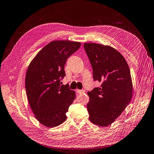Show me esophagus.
Listing matches in <instances>:
<instances>
[{
    "label": "esophagus",
    "mask_w": 154,
    "mask_h": 154,
    "mask_svg": "<svg viewBox=\"0 0 154 154\" xmlns=\"http://www.w3.org/2000/svg\"><path fill=\"white\" fill-rule=\"evenodd\" d=\"M77 92L78 94H84L85 92V90H77Z\"/></svg>",
    "instance_id": "obj_1"
}]
</instances>
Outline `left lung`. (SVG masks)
<instances>
[{
    "label": "left lung",
    "instance_id": "obj_1",
    "mask_svg": "<svg viewBox=\"0 0 154 154\" xmlns=\"http://www.w3.org/2000/svg\"><path fill=\"white\" fill-rule=\"evenodd\" d=\"M84 48L93 69L94 80L102 82L100 88L88 92L89 119L96 125L106 126L130 101L133 88L130 70L123 56L111 46L85 43Z\"/></svg>",
    "mask_w": 154,
    "mask_h": 154
}]
</instances>
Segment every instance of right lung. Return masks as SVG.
Instances as JSON below:
<instances>
[{
  "label": "right lung",
  "mask_w": 154,
  "mask_h": 154,
  "mask_svg": "<svg viewBox=\"0 0 154 154\" xmlns=\"http://www.w3.org/2000/svg\"><path fill=\"white\" fill-rule=\"evenodd\" d=\"M81 44L70 41H51L30 63L25 79L29 104L35 117L48 128L66 121V113L75 99V92L61 85L68 58Z\"/></svg>",
  "instance_id": "obj_1"
}]
</instances>
